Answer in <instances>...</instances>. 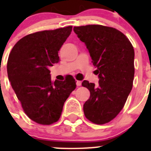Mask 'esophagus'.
Here are the masks:
<instances>
[{
  "label": "esophagus",
  "instance_id": "obj_1",
  "mask_svg": "<svg viewBox=\"0 0 151 151\" xmlns=\"http://www.w3.org/2000/svg\"><path fill=\"white\" fill-rule=\"evenodd\" d=\"M81 85H82V82H81V81H76L77 86H80Z\"/></svg>",
  "mask_w": 151,
  "mask_h": 151
}]
</instances>
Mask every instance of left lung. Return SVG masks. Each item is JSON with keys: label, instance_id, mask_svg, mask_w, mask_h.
Masks as SVG:
<instances>
[{"label": "left lung", "instance_id": "1", "mask_svg": "<svg viewBox=\"0 0 151 151\" xmlns=\"http://www.w3.org/2000/svg\"><path fill=\"white\" fill-rule=\"evenodd\" d=\"M73 31L85 43L99 78L97 85L82 82L91 93L84 113L91 122L102 125L118 115L132 88L134 48L126 36L113 28L88 25Z\"/></svg>", "mask_w": 151, "mask_h": 151}]
</instances>
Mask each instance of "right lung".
<instances>
[{
    "label": "right lung",
    "mask_w": 151,
    "mask_h": 151,
    "mask_svg": "<svg viewBox=\"0 0 151 151\" xmlns=\"http://www.w3.org/2000/svg\"><path fill=\"white\" fill-rule=\"evenodd\" d=\"M73 26L28 35L14 45L7 75L26 115L37 123L50 125L60 119L64 103L76 88L73 76L52 82L49 68L60 61L58 52Z\"/></svg>",
    "instance_id": "right-lung-1"
}]
</instances>
